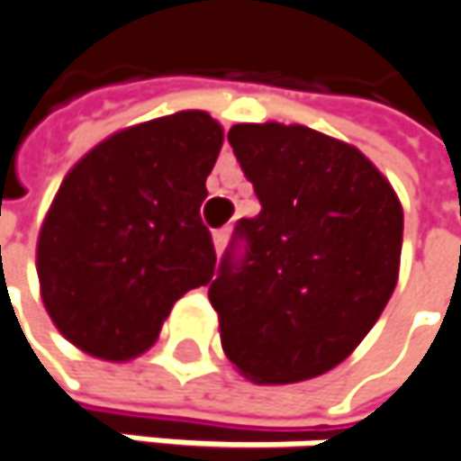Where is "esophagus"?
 I'll return each instance as SVG.
<instances>
[{
	"instance_id": "34e87169",
	"label": "esophagus",
	"mask_w": 461,
	"mask_h": 461,
	"mask_svg": "<svg viewBox=\"0 0 461 461\" xmlns=\"http://www.w3.org/2000/svg\"><path fill=\"white\" fill-rule=\"evenodd\" d=\"M227 240H230V230L213 231V250H216V256H221V253H224V248H227Z\"/></svg>"
}]
</instances>
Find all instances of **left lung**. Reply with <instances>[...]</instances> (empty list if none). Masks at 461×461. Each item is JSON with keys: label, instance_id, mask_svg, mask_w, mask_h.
Here are the masks:
<instances>
[{"label": "left lung", "instance_id": "obj_1", "mask_svg": "<svg viewBox=\"0 0 461 461\" xmlns=\"http://www.w3.org/2000/svg\"><path fill=\"white\" fill-rule=\"evenodd\" d=\"M230 143L260 213L211 282L221 349L248 381L329 373L375 326L399 279L404 211L366 153L305 124L242 122Z\"/></svg>", "mask_w": 461, "mask_h": 461}]
</instances>
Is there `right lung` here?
Segmentation results:
<instances>
[{
	"label": "right lung",
	"instance_id": "obj_1",
	"mask_svg": "<svg viewBox=\"0 0 461 461\" xmlns=\"http://www.w3.org/2000/svg\"><path fill=\"white\" fill-rule=\"evenodd\" d=\"M224 143L208 112L130 124L72 164L43 216V308L80 352L127 363L156 344L175 303L213 276L201 203Z\"/></svg>",
	"mask_w": 461,
	"mask_h": 461
}]
</instances>
